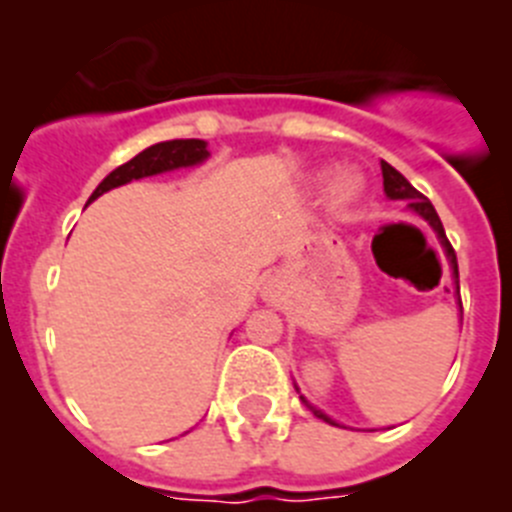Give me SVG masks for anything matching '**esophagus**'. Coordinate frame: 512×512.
Instances as JSON below:
<instances>
[{"label":"esophagus","instance_id":"obj_1","mask_svg":"<svg viewBox=\"0 0 512 512\" xmlns=\"http://www.w3.org/2000/svg\"><path fill=\"white\" fill-rule=\"evenodd\" d=\"M266 297H274V295H266Z\"/></svg>","mask_w":512,"mask_h":512}]
</instances>
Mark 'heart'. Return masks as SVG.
<instances>
[{"label": "heart", "instance_id": "1", "mask_svg": "<svg viewBox=\"0 0 512 512\" xmlns=\"http://www.w3.org/2000/svg\"><path fill=\"white\" fill-rule=\"evenodd\" d=\"M361 192V179H356V176H343V179H338L333 187H330V202L336 207H343L348 205V202H354L356 197H359Z\"/></svg>", "mask_w": 512, "mask_h": 512}]
</instances>
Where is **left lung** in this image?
<instances>
[{"label":"left lung","mask_w":512,"mask_h":512,"mask_svg":"<svg viewBox=\"0 0 512 512\" xmlns=\"http://www.w3.org/2000/svg\"><path fill=\"white\" fill-rule=\"evenodd\" d=\"M382 179H384V194H387V197H390V200H402V202H408L410 210L418 212V215L423 217L425 223H428V225H431L433 230H436L438 241H441L443 251H446V256H449L451 271H454L456 292H459V264H456V253H454V248H451V243H449V238H446V233H443L441 217H438V212L433 210L431 200H428V197H425V194H420L418 189H415L413 184H410L408 179H405V176L400 174V171L392 169V166L387 164V161H382ZM459 305H461V300H459ZM302 402H305L307 408H310L312 413L318 415L320 420H325V423H330V425H338L336 420L328 418V415H325L323 410L312 408V405H310V402L305 400V397H302Z\"/></svg>","instance_id":"left-lung-1"}]
</instances>
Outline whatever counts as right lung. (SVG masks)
<instances>
[{
	"label": "right lung",
	"mask_w": 512,
	"mask_h": 512,
	"mask_svg": "<svg viewBox=\"0 0 512 512\" xmlns=\"http://www.w3.org/2000/svg\"><path fill=\"white\" fill-rule=\"evenodd\" d=\"M207 156H210V151H207L205 140L187 138L156 143V146L146 148V151H140L135 158H130L128 164L117 166L112 174L104 176L102 184H99V187L94 189L92 197H89V202H94L97 197H102L104 192H110V189L133 182V179L164 174V171L182 169V166H197L202 164Z\"/></svg>",
	"instance_id": "obj_1"
}]
</instances>
